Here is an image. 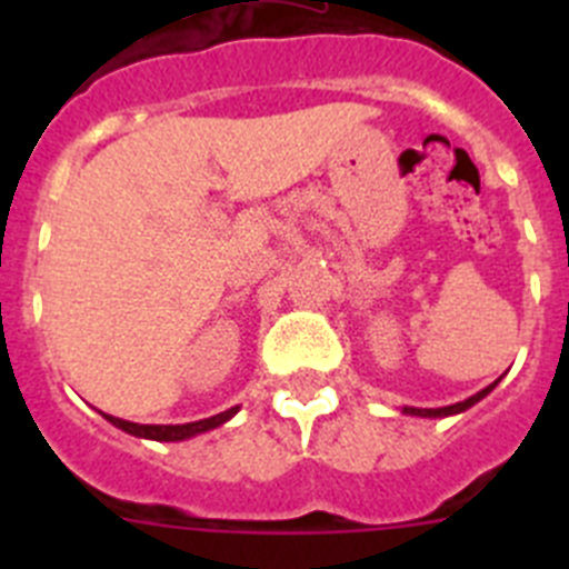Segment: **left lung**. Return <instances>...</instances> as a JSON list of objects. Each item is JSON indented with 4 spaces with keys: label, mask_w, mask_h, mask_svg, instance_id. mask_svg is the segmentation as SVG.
Returning a JSON list of instances; mask_svg holds the SVG:
<instances>
[{
    "label": "left lung",
    "mask_w": 569,
    "mask_h": 569,
    "mask_svg": "<svg viewBox=\"0 0 569 569\" xmlns=\"http://www.w3.org/2000/svg\"><path fill=\"white\" fill-rule=\"evenodd\" d=\"M499 385V381H492L490 387H485V390H479L476 396H470V399L459 401V405H447V407H405L407 416H421V419H445V416H456V413H465L467 407H472L476 401L485 399L487 393H490L492 387Z\"/></svg>",
    "instance_id": "obj_1"
}]
</instances>
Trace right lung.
I'll return each instance as SVG.
<instances>
[{
  "mask_svg": "<svg viewBox=\"0 0 569 569\" xmlns=\"http://www.w3.org/2000/svg\"><path fill=\"white\" fill-rule=\"evenodd\" d=\"M236 413H239V407H230V410H224V413L210 416V419H202V421H188V425H136V421L116 419V416H108V413H102V416L113 427H119V430H124V433H130V436H139V439L182 441V439H190V436L208 433V430H213V427H219V425H224L228 419H233Z\"/></svg>",
  "mask_w": 569,
  "mask_h": 569,
  "instance_id": "add662e5",
  "label": "right lung"
}]
</instances>
